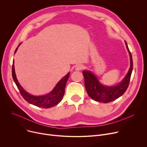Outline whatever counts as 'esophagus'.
I'll list each match as a JSON object with an SVG mask.
<instances>
[{
	"label": "esophagus",
	"instance_id": "obj_1",
	"mask_svg": "<svg viewBox=\"0 0 147 147\" xmlns=\"http://www.w3.org/2000/svg\"><path fill=\"white\" fill-rule=\"evenodd\" d=\"M83 68V65H82V64H78L76 66V68L75 69L77 70V71H80V70H82Z\"/></svg>",
	"mask_w": 147,
	"mask_h": 147
}]
</instances>
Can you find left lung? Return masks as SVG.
<instances>
[{
  "instance_id": "left-lung-1",
  "label": "left lung",
  "mask_w": 147,
  "mask_h": 147,
  "mask_svg": "<svg viewBox=\"0 0 147 147\" xmlns=\"http://www.w3.org/2000/svg\"><path fill=\"white\" fill-rule=\"evenodd\" d=\"M125 44L130 55L131 67L128 73L119 84L113 86H104L91 71L85 70L83 71L87 93L94 100L103 103L111 102L119 98L128 89L133 69V61L131 53L126 41Z\"/></svg>"
}]
</instances>
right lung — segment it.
Returning <instances> with one entry per match:
<instances>
[{
	"label": "right lung",
	"mask_w": 147,
	"mask_h": 147,
	"mask_svg": "<svg viewBox=\"0 0 147 147\" xmlns=\"http://www.w3.org/2000/svg\"><path fill=\"white\" fill-rule=\"evenodd\" d=\"M18 48V47L16 48L15 53L16 52ZM13 63L14 61L12 64V71L13 79L18 87V89H19V92H20L21 94L26 101L33 105H35L38 107H43V108H50V107L57 105L58 103H60L61 102L65 93V87L68 77L70 76V73H67V75H65L59 82H58V83L56 84L53 90L50 93L44 96H33L26 92L23 89L22 87L19 84L16 79Z\"/></svg>",
	"instance_id": "1"
}]
</instances>
